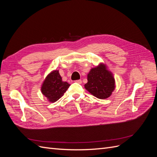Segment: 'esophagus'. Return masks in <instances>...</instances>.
Instances as JSON below:
<instances>
[{
    "mask_svg": "<svg viewBox=\"0 0 157 157\" xmlns=\"http://www.w3.org/2000/svg\"><path fill=\"white\" fill-rule=\"evenodd\" d=\"M76 83H78V84H82V80H77L75 81Z\"/></svg>",
    "mask_w": 157,
    "mask_h": 157,
    "instance_id": "obj_1",
    "label": "esophagus"
}]
</instances>
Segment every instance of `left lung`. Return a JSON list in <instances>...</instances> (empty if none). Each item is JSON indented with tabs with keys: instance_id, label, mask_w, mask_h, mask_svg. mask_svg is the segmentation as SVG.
I'll return each instance as SVG.
<instances>
[{
	"instance_id": "left-lung-1",
	"label": "left lung",
	"mask_w": 157,
	"mask_h": 157,
	"mask_svg": "<svg viewBox=\"0 0 157 157\" xmlns=\"http://www.w3.org/2000/svg\"><path fill=\"white\" fill-rule=\"evenodd\" d=\"M87 79L88 82L84 84V88L99 99H107L111 96L115 88L113 75L103 63L91 69L87 75Z\"/></svg>"
}]
</instances>
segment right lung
I'll return each instance as SVG.
<instances>
[{
    "instance_id": "1",
    "label": "right lung",
    "mask_w": 157,
    "mask_h": 157,
    "mask_svg": "<svg viewBox=\"0 0 157 157\" xmlns=\"http://www.w3.org/2000/svg\"><path fill=\"white\" fill-rule=\"evenodd\" d=\"M69 86V83L62 80L59 71L54 70L47 75L44 79L41 86V92L48 101L54 103L63 96Z\"/></svg>"
}]
</instances>
